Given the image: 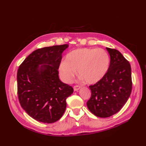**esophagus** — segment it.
I'll use <instances>...</instances> for the list:
<instances>
[{"instance_id":"esophagus-1","label":"esophagus","mask_w":146,"mask_h":146,"mask_svg":"<svg viewBox=\"0 0 146 146\" xmlns=\"http://www.w3.org/2000/svg\"><path fill=\"white\" fill-rule=\"evenodd\" d=\"M81 88V86H78V85H75V86H74V87H73V89H74V91H78V90Z\"/></svg>"}]
</instances>
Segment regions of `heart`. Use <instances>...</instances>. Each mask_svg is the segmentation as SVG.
Segmentation results:
<instances>
[{
    "instance_id": "b5f03b06",
    "label": "heart",
    "mask_w": 146,
    "mask_h": 146,
    "mask_svg": "<svg viewBox=\"0 0 146 146\" xmlns=\"http://www.w3.org/2000/svg\"><path fill=\"white\" fill-rule=\"evenodd\" d=\"M110 56L102 48H78L68 53L61 62L59 72L66 83L72 82L76 71L82 80L88 84H95L103 79L109 69Z\"/></svg>"
}]
</instances>
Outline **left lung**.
<instances>
[{
  "label": "left lung",
  "instance_id": "1",
  "mask_svg": "<svg viewBox=\"0 0 146 146\" xmlns=\"http://www.w3.org/2000/svg\"><path fill=\"white\" fill-rule=\"evenodd\" d=\"M110 56V67L100 82L89 86L91 97L86 105L98 117H109L120 110L131 94V67L129 61L115 49L106 48Z\"/></svg>",
  "mask_w": 146,
  "mask_h": 146
}]
</instances>
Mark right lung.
I'll return each mask as SVG.
<instances>
[{
  "mask_svg": "<svg viewBox=\"0 0 146 146\" xmlns=\"http://www.w3.org/2000/svg\"><path fill=\"white\" fill-rule=\"evenodd\" d=\"M68 44L39 48L19 67L17 94L22 108L33 119L43 123L56 122L66 110L72 86L59 78L62 52ZM41 64V66L40 64Z\"/></svg>",
  "mask_w": 146,
  "mask_h": 146,
  "instance_id": "1",
  "label": "right lung"
}]
</instances>
